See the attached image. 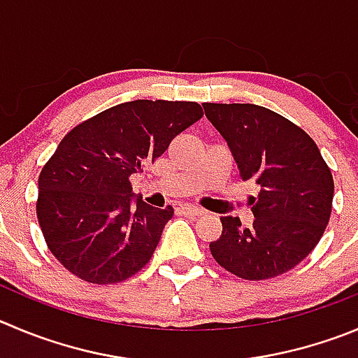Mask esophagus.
Returning <instances> with one entry per match:
<instances>
[{"instance_id": "obj_1", "label": "esophagus", "mask_w": 358, "mask_h": 358, "mask_svg": "<svg viewBox=\"0 0 358 358\" xmlns=\"http://www.w3.org/2000/svg\"><path fill=\"white\" fill-rule=\"evenodd\" d=\"M180 212H182L183 215H189V217L203 215L201 208H196V206H190V205H182V206H180Z\"/></svg>"}]
</instances>
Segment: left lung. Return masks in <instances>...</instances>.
I'll return each instance as SVG.
<instances>
[{
    "mask_svg": "<svg viewBox=\"0 0 358 358\" xmlns=\"http://www.w3.org/2000/svg\"><path fill=\"white\" fill-rule=\"evenodd\" d=\"M226 139L243 182L259 187L250 199L255 222L220 217L210 242L215 262L247 280L280 275L316 247L332 212L334 178L318 146L300 127L256 103H203Z\"/></svg>",
    "mask_w": 358,
    "mask_h": 358,
    "instance_id": "obj_1",
    "label": "left lung"
}]
</instances>
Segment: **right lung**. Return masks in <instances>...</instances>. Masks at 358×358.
I'll return each mask as SVG.
<instances>
[{"instance_id":"add662e5","label":"right lung","mask_w":358,"mask_h":358,"mask_svg":"<svg viewBox=\"0 0 358 358\" xmlns=\"http://www.w3.org/2000/svg\"><path fill=\"white\" fill-rule=\"evenodd\" d=\"M201 116L196 102L132 100L62 139L38 176L36 217L49 250L69 272L113 285L150 262L173 208L134 198L130 176Z\"/></svg>"}]
</instances>
